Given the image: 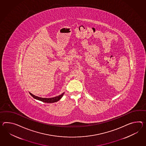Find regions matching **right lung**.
Returning a JSON list of instances; mask_svg holds the SVG:
<instances>
[{"label": "right lung", "mask_w": 146, "mask_h": 146, "mask_svg": "<svg viewBox=\"0 0 146 146\" xmlns=\"http://www.w3.org/2000/svg\"><path fill=\"white\" fill-rule=\"evenodd\" d=\"M64 93H63L62 94H60L58 96H55L54 98H40L38 96H35L34 95H33L31 93L29 92V94L32 96L36 100H39L40 101H42L43 102H45V103H54L55 102H57L58 101H59L61 99V98L64 95Z\"/></svg>", "instance_id": "1"}]
</instances>
